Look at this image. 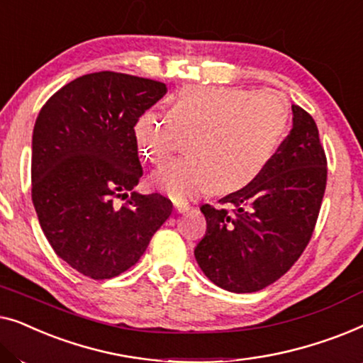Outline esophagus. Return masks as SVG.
<instances>
[{
    "instance_id": "1",
    "label": "esophagus",
    "mask_w": 363,
    "mask_h": 363,
    "mask_svg": "<svg viewBox=\"0 0 363 363\" xmlns=\"http://www.w3.org/2000/svg\"><path fill=\"white\" fill-rule=\"evenodd\" d=\"M173 205H175V210L178 213H185L191 208L190 203L185 201V200H175V201H173Z\"/></svg>"
}]
</instances>
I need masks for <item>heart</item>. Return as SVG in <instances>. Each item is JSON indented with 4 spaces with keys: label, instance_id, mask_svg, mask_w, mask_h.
I'll use <instances>...</instances> for the list:
<instances>
[{
    "label": "heart",
    "instance_id": "b5f03b06",
    "mask_svg": "<svg viewBox=\"0 0 363 363\" xmlns=\"http://www.w3.org/2000/svg\"><path fill=\"white\" fill-rule=\"evenodd\" d=\"M289 123V107L279 94L241 87H185L168 116L147 111L133 125L140 155L162 165L175 148L177 132L191 133L190 157L153 173L152 185L173 200L250 186L274 158Z\"/></svg>",
    "mask_w": 363,
    "mask_h": 363
}]
</instances>
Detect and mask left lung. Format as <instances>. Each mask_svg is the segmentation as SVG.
<instances>
[{"label": "left lung", "instance_id": "8db88e82", "mask_svg": "<svg viewBox=\"0 0 363 363\" xmlns=\"http://www.w3.org/2000/svg\"><path fill=\"white\" fill-rule=\"evenodd\" d=\"M292 130L250 186L203 205L206 235L195 257L223 289L256 292L284 276L309 245L327 185V158L314 118L292 106Z\"/></svg>", "mask_w": 363, "mask_h": 363}]
</instances>
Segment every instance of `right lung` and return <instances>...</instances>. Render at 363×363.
<instances>
[{
    "instance_id": "right-lung-1",
    "label": "right lung",
    "mask_w": 363,
    "mask_h": 363,
    "mask_svg": "<svg viewBox=\"0 0 363 363\" xmlns=\"http://www.w3.org/2000/svg\"><path fill=\"white\" fill-rule=\"evenodd\" d=\"M165 94L153 79L86 74L52 94L34 123L31 196L39 225L56 255L91 279L132 267L172 215L160 193L132 191L143 175L133 125ZM117 199L128 201L118 207Z\"/></svg>"
}]
</instances>
